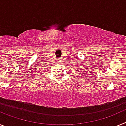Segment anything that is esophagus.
<instances>
[{
  "instance_id": "1",
  "label": "esophagus",
  "mask_w": 126,
  "mask_h": 126,
  "mask_svg": "<svg viewBox=\"0 0 126 126\" xmlns=\"http://www.w3.org/2000/svg\"><path fill=\"white\" fill-rule=\"evenodd\" d=\"M57 61H58V62H59L60 64H61V62H62V59H61V58H59V59H58V60H57Z\"/></svg>"
}]
</instances>
